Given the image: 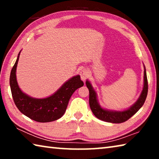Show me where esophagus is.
<instances>
[{
    "label": "esophagus",
    "instance_id": "1",
    "mask_svg": "<svg viewBox=\"0 0 159 159\" xmlns=\"http://www.w3.org/2000/svg\"><path fill=\"white\" fill-rule=\"evenodd\" d=\"M88 70L86 69H83L80 72V79L83 80V81H85V79H87L88 76Z\"/></svg>",
    "mask_w": 159,
    "mask_h": 159
}]
</instances>
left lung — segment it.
<instances>
[{
	"instance_id": "1",
	"label": "left lung",
	"mask_w": 159,
	"mask_h": 159,
	"mask_svg": "<svg viewBox=\"0 0 159 159\" xmlns=\"http://www.w3.org/2000/svg\"><path fill=\"white\" fill-rule=\"evenodd\" d=\"M144 84L143 88L141 92L140 95L133 105L128 107V109L123 110H111L102 107L99 103L98 99V93L94 89L92 83L90 80H86L85 84L89 90V104L91 111L95 116L99 120L103 121L112 123H120L126 121L130 117L136 114L139 109L143 106L145 100H146L148 93V83L146 69L144 65Z\"/></svg>"
}]
</instances>
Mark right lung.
Masks as SVG:
<instances>
[{
	"mask_svg": "<svg viewBox=\"0 0 159 159\" xmlns=\"http://www.w3.org/2000/svg\"><path fill=\"white\" fill-rule=\"evenodd\" d=\"M21 51L10 76V89L16 107L24 115L35 121L47 123L59 119L65 113L69 99L75 90L84 85L80 76L71 77L47 98H35L29 96L21 90L17 80L16 71Z\"/></svg>",
	"mask_w": 159,
	"mask_h": 159,
	"instance_id": "right-lung-1",
	"label": "right lung"
}]
</instances>
